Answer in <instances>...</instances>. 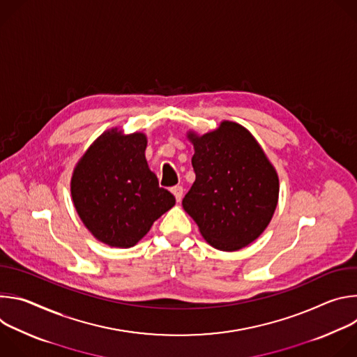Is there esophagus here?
Segmentation results:
<instances>
[{"label": "esophagus", "mask_w": 357, "mask_h": 357, "mask_svg": "<svg viewBox=\"0 0 357 357\" xmlns=\"http://www.w3.org/2000/svg\"><path fill=\"white\" fill-rule=\"evenodd\" d=\"M172 193H174L176 202H181L182 196H183V188L182 186H174L172 188Z\"/></svg>", "instance_id": "34e87169"}]
</instances>
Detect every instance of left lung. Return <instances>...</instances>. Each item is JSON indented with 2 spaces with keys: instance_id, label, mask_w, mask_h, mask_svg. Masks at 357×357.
<instances>
[{
  "instance_id": "left-lung-1",
  "label": "left lung",
  "mask_w": 357,
  "mask_h": 357,
  "mask_svg": "<svg viewBox=\"0 0 357 357\" xmlns=\"http://www.w3.org/2000/svg\"><path fill=\"white\" fill-rule=\"evenodd\" d=\"M186 137L195 149L196 179L182 206L202 237L220 251H237L257 240L280 195L278 174L259 141L227 120L213 131H188Z\"/></svg>"
}]
</instances>
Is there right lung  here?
Returning <instances> with one entry per match:
<instances>
[{
  "instance_id": "obj_1",
  "label": "right lung",
  "mask_w": 357,
  "mask_h": 357,
  "mask_svg": "<svg viewBox=\"0 0 357 357\" xmlns=\"http://www.w3.org/2000/svg\"><path fill=\"white\" fill-rule=\"evenodd\" d=\"M146 135L112 128L101 134L77 161L70 193L86 229L110 247L135 245L175 205L160 188L145 158Z\"/></svg>"
}]
</instances>
